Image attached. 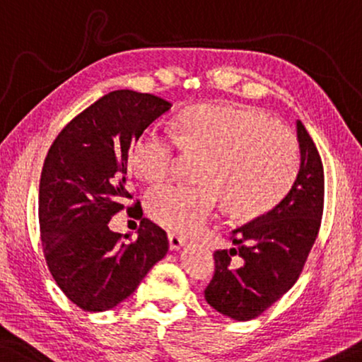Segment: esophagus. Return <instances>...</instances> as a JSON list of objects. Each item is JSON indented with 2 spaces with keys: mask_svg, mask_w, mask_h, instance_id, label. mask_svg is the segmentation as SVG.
<instances>
[{
  "mask_svg": "<svg viewBox=\"0 0 362 362\" xmlns=\"http://www.w3.org/2000/svg\"><path fill=\"white\" fill-rule=\"evenodd\" d=\"M168 242H170V250L177 252V250H180L185 245V238L180 237V235L170 233V235H168Z\"/></svg>",
  "mask_w": 362,
  "mask_h": 362,
  "instance_id": "34e87169",
  "label": "esophagus"
}]
</instances>
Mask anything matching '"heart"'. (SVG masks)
Here are the masks:
<instances>
[{
	"label": "heart",
	"instance_id": "b5f03b06",
	"mask_svg": "<svg viewBox=\"0 0 362 362\" xmlns=\"http://www.w3.org/2000/svg\"><path fill=\"white\" fill-rule=\"evenodd\" d=\"M180 147L204 156L202 185H157L147 210L158 225L180 235L204 230L223 200L228 215L252 220L288 194L300 170V148L288 129L255 109L194 105L178 115L175 134L151 125L134 144L132 167L144 180H160Z\"/></svg>",
	"mask_w": 362,
	"mask_h": 362
}]
</instances>
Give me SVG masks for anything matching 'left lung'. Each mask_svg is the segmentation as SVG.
<instances>
[{
  "instance_id": "8db88e82",
  "label": "left lung",
  "mask_w": 362,
  "mask_h": 362,
  "mask_svg": "<svg viewBox=\"0 0 362 362\" xmlns=\"http://www.w3.org/2000/svg\"><path fill=\"white\" fill-rule=\"evenodd\" d=\"M301 163L285 199L250 223L233 230L235 248L216 250L215 274L205 300L221 315L250 321L278 301L300 278L321 226L325 170L310 134L296 122ZM238 254L243 264L230 258Z\"/></svg>"
}]
</instances>
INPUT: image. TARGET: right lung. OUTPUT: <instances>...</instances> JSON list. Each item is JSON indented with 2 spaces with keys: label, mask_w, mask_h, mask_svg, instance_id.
I'll return each mask as SVG.
<instances>
[{
  "label": "right lung",
  "mask_w": 362,
  "mask_h": 362,
  "mask_svg": "<svg viewBox=\"0 0 362 362\" xmlns=\"http://www.w3.org/2000/svg\"><path fill=\"white\" fill-rule=\"evenodd\" d=\"M170 103L136 90H112L77 114L47 152L40 182V228L47 268L84 311H107L131 296L168 252L165 230L142 218L131 243L109 230L132 199L134 144ZM127 238V235H125Z\"/></svg>",
  "instance_id": "add662e5"
}]
</instances>
